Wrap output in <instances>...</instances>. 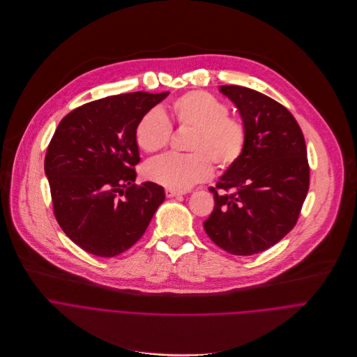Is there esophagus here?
<instances>
[{
    "instance_id": "obj_1",
    "label": "esophagus",
    "mask_w": 357,
    "mask_h": 357,
    "mask_svg": "<svg viewBox=\"0 0 357 357\" xmlns=\"http://www.w3.org/2000/svg\"><path fill=\"white\" fill-rule=\"evenodd\" d=\"M183 194H184L183 191H176V190H170V188H167V190H166V197H167V198L178 197V195H183Z\"/></svg>"
}]
</instances>
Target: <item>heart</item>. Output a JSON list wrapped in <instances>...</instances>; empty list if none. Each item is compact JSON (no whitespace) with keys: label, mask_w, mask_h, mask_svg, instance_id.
<instances>
[{"label":"heart","mask_w":357,"mask_h":357,"mask_svg":"<svg viewBox=\"0 0 357 357\" xmlns=\"http://www.w3.org/2000/svg\"><path fill=\"white\" fill-rule=\"evenodd\" d=\"M170 109L180 128L191 129L185 146L191 153H169L151 160L145 166V176L151 181L185 191L211 177V162L227 169L239 160L246 146L248 130L239 118L228 115L225 102L197 90L174 100ZM170 135V122L158 108L142 116L135 132L137 146L146 153L165 149Z\"/></svg>","instance_id":"1"}]
</instances>
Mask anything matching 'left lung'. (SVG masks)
<instances>
[{
    "instance_id": "8db88e82",
    "label": "left lung",
    "mask_w": 357,
    "mask_h": 357,
    "mask_svg": "<svg viewBox=\"0 0 357 357\" xmlns=\"http://www.w3.org/2000/svg\"><path fill=\"white\" fill-rule=\"evenodd\" d=\"M220 91L238 108L248 140L239 160L209 188L215 206L204 229L221 249L250 256L274 246L297 224L310 187L307 146L286 107L241 86H220Z\"/></svg>"
}]
</instances>
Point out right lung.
Segmentation results:
<instances>
[{
	"mask_svg": "<svg viewBox=\"0 0 357 357\" xmlns=\"http://www.w3.org/2000/svg\"><path fill=\"white\" fill-rule=\"evenodd\" d=\"M169 91L105 97L67 114L45 158L54 217L83 250L114 257L145 234L165 201L162 185L135 184L136 126Z\"/></svg>",
	"mask_w": 357,
	"mask_h": 357,
	"instance_id": "right-lung-1",
	"label": "right lung"
}]
</instances>
